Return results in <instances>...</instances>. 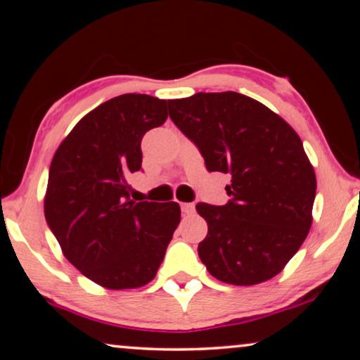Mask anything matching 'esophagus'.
<instances>
[{"label": "esophagus", "instance_id": "34e87169", "mask_svg": "<svg viewBox=\"0 0 360 360\" xmlns=\"http://www.w3.org/2000/svg\"><path fill=\"white\" fill-rule=\"evenodd\" d=\"M181 211L184 212V214H192L195 211V206L193 203H181Z\"/></svg>", "mask_w": 360, "mask_h": 360}]
</instances>
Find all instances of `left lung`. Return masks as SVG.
Listing matches in <instances>:
<instances>
[{"mask_svg":"<svg viewBox=\"0 0 360 360\" xmlns=\"http://www.w3.org/2000/svg\"><path fill=\"white\" fill-rule=\"evenodd\" d=\"M168 111L206 169L231 176L227 203L195 206L208 222L198 245L206 270L235 285L276 276L313 222L316 176L302 139L278 114L236 92L168 100Z\"/></svg>","mask_w":360,"mask_h":360,"instance_id":"obj_1","label":"left lung"}]
</instances>
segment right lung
I'll list each match as a JSON object with an SVG mask.
<instances>
[{
  "label": "right lung",
  "instance_id": "1",
  "mask_svg": "<svg viewBox=\"0 0 360 360\" xmlns=\"http://www.w3.org/2000/svg\"><path fill=\"white\" fill-rule=\"evenodd\" d=\"M167 117V100L115 96L79 120L52 158L44 200L49 229L65 257L106 289L152 281L181 221L178 203L130 200L141 139Z\"/></svg>",
  "mask_w": 360,
  "mask_h": 360
}]
</instances>
